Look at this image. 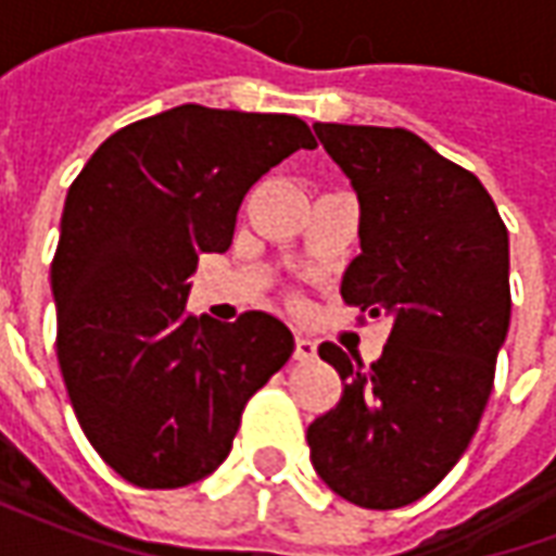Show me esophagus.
Masks as SVG:
<instances>
[{
	"instance_id": "34e87169",
	"label": "esophagus",
	"mask_w": 556,
	"mask_h": 556,
	"mask_svg": "<svg viewBox=\"0 0 556 556\" xmlns=\"http://www.w3.org/2000/svg\"><path fill=\"white\" fill-rule=\"evenodd\" d=\"M315 354H318V349H315L313 339H306V337L294 339V361L309 363V361H315Z\"/></svg>"
}]
</instances>
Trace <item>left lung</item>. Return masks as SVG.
Here are the masks:
<instances>
[{
    "label": "left lung",
    "mask_w": 556,
    "mask_h": 556,
    "mask_svg": "<svg viewBox=\"0 0 556 556\" xmlns=\"http://www.w3.org/2000/svg\"><path fill=\"white\" fill-rule=\"evenodd\" d=\"M313 130L361 202V255L342 301L390 318L381 361L325 342L337 408L306 429L313 467L363 509L419 501L462 458L509 330V235L473 172L405 127Z\"/></svg>",
    "instance_id": "8db88e82"
}]
</instances>
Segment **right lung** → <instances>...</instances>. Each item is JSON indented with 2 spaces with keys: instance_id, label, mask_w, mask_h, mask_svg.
<instances>
[{
  "instance_id": "1",
  "label": "right lung",
  "mask_w": 556,
  "mask_h": 556,
  "mask_svg": "<svg viewBox=\"0 0 556 556\" xmlns=\"http://www.w3.org/2000/svg\"><path fill=\"white\" fill-rule=\"evenodd\" d=\"M315 148L298 115L184 103L115 130L71 184L55 247V351L89 443L139 489L214 473L243 405L294 351L279 318L187 313L202 253H226L243 195Z\"/></svg>"
}]
</instances>
